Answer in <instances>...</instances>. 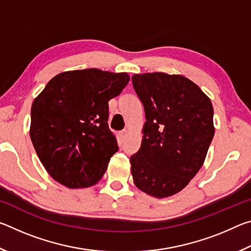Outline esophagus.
Instances as JSON below:
<instances>
[{"instance_id": "obj_1", "label": "esophagus", "mask_w": 251, "mask_h": 251, "mask_svg": "<svg viewBox=\"0 0 251 251\" xmlns=\"http://www.w3.org/2000/svg\"><path fill=\"white\" fill-rule=\"evenodd\" d=\"M127 134H128V130L127 129H124V130H122V131H120V138L122 139V141H124V139L126 138V136H127Z\"/></svg>"}]
</instances>
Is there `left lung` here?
I'll return each instance as SVG.
<instances>
[{
  "label": "left lung",
  "mask_w": 251,
  "mask_h": 251,
  "mask_svg": "<svg viewBox=\"0 0 251 251\" xmlns=\"http://www.w3.org/2000/svg\"><path fill=\"white\" fill-rule=\"evenodd\" d=\"M131 82L146 117L141 148L130 156L134 182L152 197L173 196L205 161L215 134L211 101L181 75L135 74Z\"/></svg>",
  "instance_id": "1"
}]
</instances>
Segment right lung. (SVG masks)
<instances>
[{
    "label": "right lung",
    "instance_id": "right-lung-1",
    "mask_svg": "<svg viewBox=\"0 0 251 251\" xmlns=\"http://www.w3.org/2000/svg\"><path fill=\"white\" fill-rule=\"evenodd\" d=\"M129 76L97 69L57 74L33 101V146L46 171L69 188L95 185L118 151L108 127V100Z\"/></svg>",
    "mask_w": 251,
    "mask_h": 251
}]
</instances>
